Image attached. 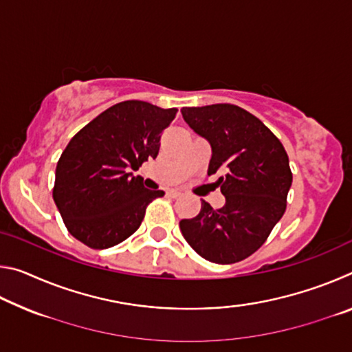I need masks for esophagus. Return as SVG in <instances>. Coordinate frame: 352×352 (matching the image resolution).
<instances>
[{
  "instance_id": "1",
  "label": "esophagus",
  "mask_w": 352,
  "mask_h": 352,
  "mask_svg": "<svg viewBox=\"0 0 352 352\" xmlns=\"http://www.w3.org/2000/svg\"><path fill=\"white\" fill-rule=\"evenodd\" d=\"M168 194L170 195V197H172V199H177V197H180V195H182V192H180V190H177V189H170Z\"/></svg>"
}]
</instances>
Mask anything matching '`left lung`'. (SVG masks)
I'll list each match as a JSON object with an SVG mask.
<instances>
[{"label":"left lung","mask_w":352,"mask_h":352,"mask_svg":"<svg viewBox=\"0 0 352 352\" xmlns=\"http://www.w3.org/2000/svg\"><path fill=\"white\" fill-rule=\"evenodd\" d=\"M188 126L211 144L208 175L222 168L217 184L225 205L201 201L194 219H183L184 239L206 261L234 264L267 241L285 211L292 170L285 148L252 113L231 104L183 107Z\"/></svg>","instance_id":"left-lung-1"}]
</instances>
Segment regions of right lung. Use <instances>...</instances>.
<instances>
[{
  "instance_id": "right-lung-1",
  "label": "right lung",
  "mask_w": 352,
  "mask_h": 352,
  "mask_svg": "<svg viewBox=\"0 0 352 352\" xmlns=\"http://www.w3.org/2000/svg\"><path fill=\"white\" fill-rule=\"evenodd\" d=\"M177 109L144 100L110 107L79 130L56 168L52 197L77 241L94 250L110 248L132 236L160 189H147L132 170L157 158L162 132Z\"/></svg>"
}]
</instances>
